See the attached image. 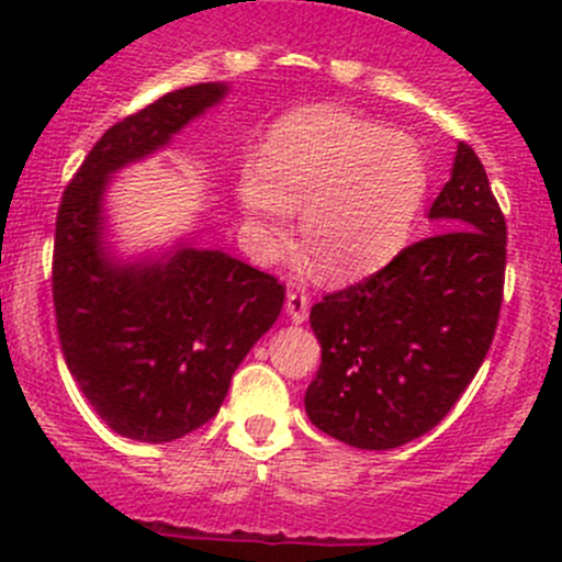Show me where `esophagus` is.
<instances>
[{
    "label": "esophagus",
    "instance_id": "obj_1",
    "mask_svg": "<svg viewBox=\"0 0 562 562\" xmlns=\"http://www.w3.org/2000/svg\"><path fill=\"white\" fill-rule=\"evenodd\" d=\"M285 310L291 315L293 323H304L310 315V299L304 291H291L285 299Z\"/></svg>",
    "mask_w": 562,
    "mask_h": 562
}]
</instances>
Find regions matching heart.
I'll return each instance as SVG.
<instances>
[{"label":"heart","instance_id":"b5f03b06","mask_svg":"<svg viewBox=\"0 0 562 562\" xmlns=\"http://www.w3.org/2000/svg\"><path fill=\"white\" fill-rule=\"evenodd\" d=\"M429 192L422 146L386 124L339 108L288 113L271 127L263 160L236 173V203L252 247L282 252L299 234L323 277L356 280L386 266L411 236Z\"/></svg>","mask_w":562,"mask_h":562}]
</instances>
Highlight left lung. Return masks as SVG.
<instances>
[{
    "instance_id": "8db88e82",
    "label": "left lung",
    "mask_w": 562,
    "mask_h": 562,
    "mask_svg": "<svg viewBox=\"0 0 562 562\" xmlns=\"http://www.w3.org/2000/svg\"><path fill=\"white\" fill-rule=\"evenodd\" d=\"M429 217L440 234L310 310L321 367L304 407L321 432L356 449H396L438 427L495 337L506 217L468 144Z\"/></svg>"
}]
</instances>
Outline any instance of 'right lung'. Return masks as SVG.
I'll return each mask as SVG.
<instances>
[{"mask_svg": "<svg viewBox=\"0 0 562 562\" xmlns=\"http://www.w3.org/2000/svg\"><path fill=\"white\" fill-rule=\"evenodd\" d=\"M225 94L195 83L108 127L56 214V331L67 370L122 438L171 443L217 416L236 367L285 302L277 277L217 249L179 247L162 263H113L103 247L111 173L166 146Z\"/></svg>", "mask_w": 562, "mask_h": 562, "instance_id": "add662e5", "label": "right lung"}]
</instances>
